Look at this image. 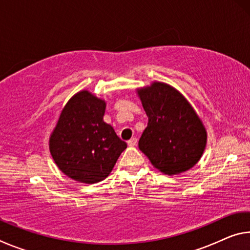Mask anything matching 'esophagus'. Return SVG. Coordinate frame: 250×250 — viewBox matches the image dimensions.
Listing matches in <instances>:
<instances>
[{"label":"esophagus","mask_w":250,"mask_h":250,"mask_svg":"<svg viewBox=\"0 0 250 250\" xmlns=\"http://www.w3.org/2000/svg\"><path fill=\"white\" fill-rule=\"evenodd\" d=\"M137 138H132V139H130V140L128 141V146H137Z\"/></svg>","instance_id":"34e87169"}]
</instances>
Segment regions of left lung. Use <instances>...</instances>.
I'll use <instances>...</instances> for the list:
<instances>
[{
  "label": "left lung",
  "mask_w": 250,
  "mask_h": 250,
  "mask_svg": "<svg viewBox=\"0 0 250 250\" xmlns=\"http://www.w3.org/2000/svg\"><path fill=\"white\" fill-rule=\"evenodd\" d=\"M137 94L149 118L139 149L167 175L192 168L204 153L207 132L188 99L166 83L153 82Z\"/></svg>",
  "instance_id": "left-lung-1"
}]
</instances>
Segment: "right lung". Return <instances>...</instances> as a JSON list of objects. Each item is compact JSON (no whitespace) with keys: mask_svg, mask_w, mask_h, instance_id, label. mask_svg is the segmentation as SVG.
Wrapping results in <instances>:
<instances>
[{"mask_svg":"<svg viewBox=\"0 0 250 250\" xmlns=\"http://www.w3.org/2000/svg\"><path fill=\"white\" fill-rule=\"evenodd\" d=\"M105 101L88 90L75 94L62 108L49 137V151L59 170L80 183L104 180L126 143L104 121Z\"/></svg>","mask_w":250,"mask_h":250,"instance_id":"obj_1","label":"right lung"}]
</instances>
